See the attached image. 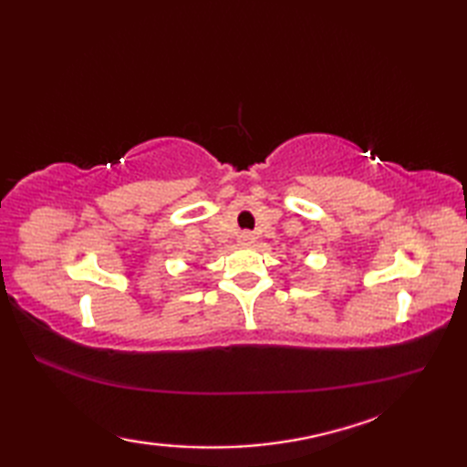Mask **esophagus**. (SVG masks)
<instances>
[{
    "label": "esophagus",
    "mask_w": 467,
    "mask_h": 467,
    "mask_svg": "<svg viewBox=\"0 0 467 467\" xmlns=\"http://www.w3.org/2000/svg\"><path fill=\"white\" fill-rule=\"evenodd\" d=\"M239 243L241 244H253L254 243V234L253 233H241L239 234Z\"/></svg>",
    "instance_id": "obj_1"
}]
</instances>
